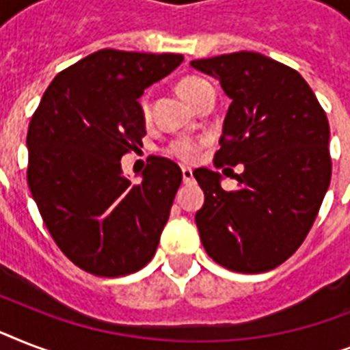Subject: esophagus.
<instances>
[{"mask_svg": "<svg viewBox=\"0 0 350 350\" xmlns=\"http://www.w3.org/2000/svg\"><path fill=\"white\" fill-rule=\"evenodd\" d=\"M181 176H183V183H189V181L194 178V176H192V170L189 169V167H183V169H181Z\"/></svg>", "mask_w": 350, "mask_h": 350, "instance_id": "obj_1", "label": "esophagus"}]
</instances>
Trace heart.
<instances>
[{"label":"heart","instance_id":"b5f03b06","mask_svg":"<svg viewBox=\"0 0 350 350\" xmlns=\"http://www.w3.org/2000/svg\"><path fill=\"white\" fill-rule=\"evenodd\" d=\"M207 83V79L200 78V76H185L176 83V90L191 105L198 92H200V89ZM139 112H142L143 120L147 121L148 116H150V98H148V94L139 98ZM198 150H200V143L196 139H191V137L176 139L169 145V154H172L178 159H183V161H194L198 158Z\"/></svg>","mask_w":350,"mask_h":350}]
</instances>
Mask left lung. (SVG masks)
<instances>
[{
  "instance_id": "8db88e82",
  "label": "left lung",
  "mask_w": 350,
  "mask_h": 350,
  "mask_svg": "<svg viewBox=\"0 0 350 350\" xmlns=\"http://www.w3.org/2000/svg\"><path fill=\"white\" fill-rule=\"evenodd\" d=\"M191 65L219 79L230 103L214 165L236 167V191L219 172L194 170L205 194L196 225L207 254L225 269L267 272L298 250L329 183V121L294 68L258 52H232Z\"/></svg>"
}]
</instances>
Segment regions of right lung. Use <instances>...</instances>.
Listing matches in <instances>:
<instances>
[{
	"label": "right lung",
	"instance_id": "add662e5",
	"mask_svg": "<svg viewBox=\"0 0 350 350\" xmlns=\"http://www.w3.org/2000/svg\"><path fill=\"white\" fill-rule=\"evenodd\" d=\"M181 62V54L98 51L52 79L30 120L32 198L63 254L90 274L126 276L158 249L181 169L152 156L142 183H131L120 159L147 134L143 90Z\"/></svg>",
	"mask_w": 350,
	"mask_h": 350
}]
</instances>
